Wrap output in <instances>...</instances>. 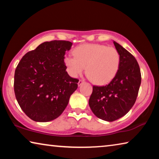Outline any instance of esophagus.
<instances>
[{"instance_id":"obj_1","label":"esophagus","mask_w":159,"mask_h":159,"mask_svg":"<svg viewBox=\"0 0 159 159\" xmlns=\"http://www.w3.org/2000/svg\"><path fill=\"white\" fill-rule=\"evenodd\" d=\"M83 83V80H79V83H78V85H79V86H80V85H82V83Z\"/></svg>"}]
</instances>
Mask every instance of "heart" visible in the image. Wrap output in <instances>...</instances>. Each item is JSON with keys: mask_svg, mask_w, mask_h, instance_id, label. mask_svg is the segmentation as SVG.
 Returning <instances> with one entry per match:
<instances>
[{"mask_svg": "<svg viewBox=\"0 0 159 159\" xmlns=\"http://www.w3.org/2000/svg\"><path fill=\"white\" fill-rule=\"evenodd\" d=\"M74 57L66 56L64 64L69 74L77 77L86 73L93 83L104 85L109 83L117 74L120 56L114 47L101 44H84L74 50Z\"/></svg>", "mask_w": 159, "mask_h": 159, "instance_id": "1", "label": "heart"}]
</instances>
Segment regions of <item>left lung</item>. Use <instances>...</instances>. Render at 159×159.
I'll return each instance as SVG.
<instances>
[{"label":"left lung","instance_id":"8db88e82","mask_svg":"<svg viewBox=\"0 0 159 159\" xmlns=\"http://www.w3.org/2000/svg\"><path fill=\"white\" fill-rule=\"evenodd\" d=\"M120 56V64L116 76L108 85L95 86L89 99V106L97 117L114 121L130 111L136 101L141 84V73L136 59L131 53L114 41Z\"/></svg>","mask_w":159,"mask_h":159}]
</instances>
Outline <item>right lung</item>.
I'll return each instance as SVG.
<instances>
[{
    "label": "right lung",
    "mask_w": 159,
    "mask_h": 159,
    "mask_svg": "<svg viewBox=\"0 0 159 159\" xmlns=\"http://www.w3.org/2000/svg\"><path fill=\"white\" fill-rule=\"evenodd\" d=\"M71 45L66 41L43 43L25 54L15 69L16 99L34 121L48 122L60 116L77 89L79 80L69 76L64 64V55Z\"/></svg>",
    "instance_id": "right-lung-1"
}]
</instances>
